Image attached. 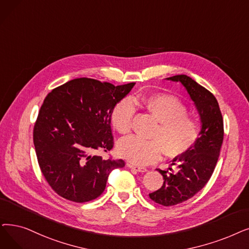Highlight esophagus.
Here are the masks:
<instances>
[{"label":"esophagus","instance_id":"34e87169","mask_svg":"<svg viewBox=\"0 0 249 249\" xmlns=\"http://www.w3.org/2000/svg\"><path fill=\"white\" fill-rule=\"evenodd\" d=\"M127 167L130 168V169H134L135 171L137 172H140V173H144L147 171L146 168H143V167H138V166H135L133 164H127Z\"/></svg>","mask_w":249,"mask_h":249}]
</instances>
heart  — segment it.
Wrapping results in <instances>:
<instances>
[{
  "instance_id": "obj_1",
  "label": "heart",
  "mask_w": 249,
  "mask_h": 249,
  "mask_svg": "<svg viewBox=\"0 0 249 249\" xmlns=\"http://www.w3.org/2000/svg\"><path fill=\"white\" fill-rule=\"evenodd\" d=\"M134 107H142L158 123L150 134L151 140L129 136L118 143L119 154L130 163L148 165L160 160L163 153L168 158H177L186 154L197 142L199 123L187 116V107L179 99L165 93L119 102L111 114L112 125L119 133L127 134L130 131Z\"/></svg>"
}]
</instances>
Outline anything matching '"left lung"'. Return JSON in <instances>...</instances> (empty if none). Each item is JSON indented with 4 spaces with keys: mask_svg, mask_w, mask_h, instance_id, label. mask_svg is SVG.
I'll list each match as a JSON object with an SVG mask.
<instances>
[{
    "mask_svg": "<svg viewBox=\"0 0 249 249\" xmlns=\"http://www.w3.org/2000/svg\"><path fill=\"white\" fill-rule=\"evenodd\" d=\"M166 79L182 83L194 102L201 121L197 142L186 154L172 160V165L178 167V172L158 169L164 177V184L148 196L155 202L170 207L196 196L212 177L224 139V122L217 99L207 89L187 75H175Z\"/></svg>",
    "mask_w": 249,
    "mask_h": 249,
    "instance_id": "1",
    "label": "left lung"
}]
</instances>
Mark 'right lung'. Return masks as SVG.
Segmentation results:
<instances>
[{
	"mask_svg": "<svg viewBox=\"0 0 249 249\" xmlns=\"http://www.w3.org/2000/svg\"><path fill=\"white\" fill-rule=\"evenodd\" d=\"M135 82L115 86L92 78H76L53 89L41 105L34 127L40 171L63 198L86 202L104 192L110 173L123 160H104L111 150V114Z\"/></svg>",
	"mask_w": 249,
	"mask_h": 249,
	"instance_id": "obj_1",
	"label": "right lung"
}]
</instances>
